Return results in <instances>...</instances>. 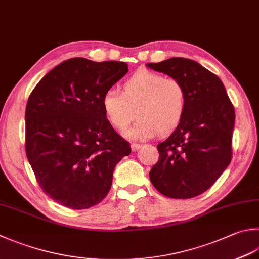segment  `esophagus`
<instances>
[{
	"label": "esophagus",
	"instance_id": "34e87169",
	"mask_svg": "<svg viewBox=\"0 0 259 259\" xmlns=\"http://www.w3.org/2000/svg\"><path fill=\"white\" fill-rule=\"evenodd\" d=\"M131 149H132V151H133V152H136V151H139V149H141V145L133 143L131 145Z\"/></svg>",
	"mask_w": 259,
	"mask_h": 259
}]
</instances>
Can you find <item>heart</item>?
<instances>
[{
	"instance_id": "1",
	"label": "heart",
	"mask_w": 259,
	"mask_h": 259,
	"mask_svg": "<svg viewBox=\"0 0 259 259\" xmlns=\"http://www.w3.org/2000/svg\"><path fill=\"white\" fill-rule=\"evenodd\" d=\"M101 102L107 118L117 130H124L136 113L139 119L124 135L141 141L177 127L186 108V92L178 80L140 70L124 82L123 92L107 90Z\"/></svg>"
}]
</instances>
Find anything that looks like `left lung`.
Listing matches in <instances>:
<instances>
[{"label":"left lung","instance_id":"left-lung-1","mask_svg":"<svg viewBox=\"0 0 259 259\" xmlns=\"http://www.w3.org/2000/svg\"><path fill=\"white\" fill-rule=\"evenodd\" d=\"M146 66L178 80L186 92L183 118L158 144L160 157L150 180L167 197H195L211 187L230 163L235 109L222 81L197 62L172 57Z\"/></svg>","mask_w":259,"mask_h":259}]
</instances>
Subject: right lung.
<instances>
[{
  "label": "right lung",
  "mask_w": 259,
  "mask_h": 259,
  "mask_svg": "<svg viewBox=\"0 0 259 259\" xmlns=\"http://www.w3.org/2000/svg\"><path fill=\"white\" fill-rule=\"evenodd\" d=\"M128 72L125 62L74 57L54 67L26 107V153L44 193L63 206H95L131 153L102 108V96Z\"/></svg>",
  "instance_id": "1"
}]
</instances>
